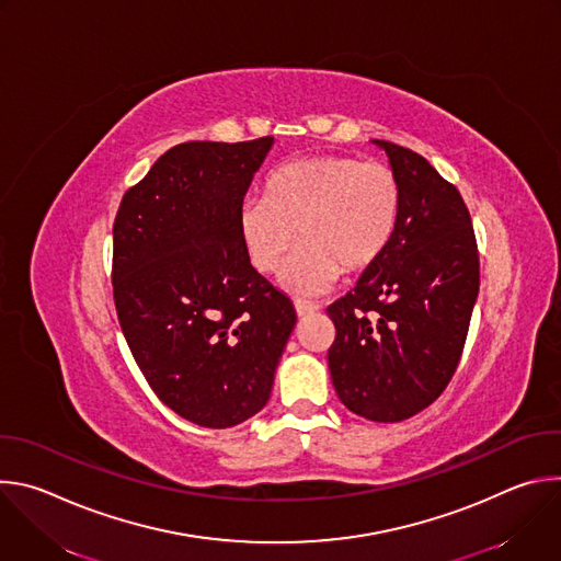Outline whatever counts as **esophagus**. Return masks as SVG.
I'll return each mask as SVG.
<instances>
[{
    "mask_svg": "<svg viewBox=\"0 0 561 561\" xmlns=\"http://www.w3.org/2000/svg\"><path fill=\"white\" fill-rule=\"evenodd\" d=\"M295 310H297V314H299V317H306V314H312V312H317V310H319V304L299 299V301H295Z\"/></svg>",
    "mask_w": 561,
    "mask_h": 561,
    "instance_id": "34e87169",
    "label": "esophagus"
}]
</instances>
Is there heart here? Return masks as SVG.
<instances>
[{"label":"heart","mask_w":561,"mask_h":561,"mask_svg":"<svg viewBox=\"0 0 561 561\" xmlns=\"http://www.w3.org/2000/svg\"><path fill=\"white\" fill-rule=\"evenodd\" d=\"M404 210V186L383 162L353 154L290 159L264 180V197H247L234 228L251 266L282 271L297 234L304 247L284 273L297 295L327 290L344 271L357 275L388 251Z\"/></svg>","instance_id":"b5f03b06"}]
</instances>
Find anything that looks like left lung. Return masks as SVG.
<instances>
[{
    "label": "left lung",
    "mask_w": 561,
    "mask_h": 561,
    "mask_svg": "<svg viewBox=\"0 0 561 561\" xmlns=\"http://www.w3.org/2000/svg\"><path fill=\"white\" fill-rule=\"evenodd\" d=\"M404 186V210L383 257L327 312L329 368L342 404L370 422H402L453 379L479 290V251L455 184L420 152L377 141Z\"/></svg>",
    "instance_id": "left-lung-1"
}]
</instances>
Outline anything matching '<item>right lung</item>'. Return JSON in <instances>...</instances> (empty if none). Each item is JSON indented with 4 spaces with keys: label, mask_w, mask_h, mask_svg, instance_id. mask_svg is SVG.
Returning <instances> with one entry per match:
<instances>
[{
    "label": "right lung",
    "mask_w": 561,
    "mask_h": 561,
    "mask_svg": "<svg viewBox=\"0 0 561 561\" xmlns=\"http://www.w3.org/2000/svg\"><path fill=\"white\" fill-rule=\"evenodd\" d=\"M271 144L173 146L124 193L113 224V299L128 348L152 392L206 428L266 407L297 322L234 228Z\"/></svg>",
    "instance_id": "add662e5"
}]
</instances>
